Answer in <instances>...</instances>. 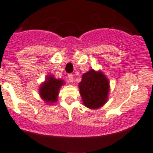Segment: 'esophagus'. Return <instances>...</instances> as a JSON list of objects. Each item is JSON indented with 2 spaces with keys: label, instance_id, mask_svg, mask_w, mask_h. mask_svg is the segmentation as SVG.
Masks as SVG:
<instances>
[{
  "label": "esophagus",
  "instance_id": "obj_1",
  "mask_svg": "<svg viewBox=\"0 0 153 153\" xmlns=\"http://www.w3.org/2000/svg\"><path fill=\"white\" fill-rule=\"evenodd\" d=\"M67 77H68V80H69V82H72L73 81H74V76H73V74H68Z\"/></svg>",
  "mask_w": 153,
  "mask_h": 153
}]
</instances>
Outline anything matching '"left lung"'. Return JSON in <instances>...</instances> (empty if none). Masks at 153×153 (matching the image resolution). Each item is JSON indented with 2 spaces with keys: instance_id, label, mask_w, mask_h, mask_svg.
I'll list each match as a JSON object with an SVG mask.
<instances>
[{
  "instance_id": "left-lung-1",
  "label": "left lung",
  "mask_w": 153,
  "mask_h": 153,
  "mask_svg": "<svg viewBox=\"0 0 153 153\" xmlns=\"http://www.w3.org/2000/svg\"><path fill=\"white\" fill-rule=\"evenodd\" d=\"M79 87L83 104L89 108H100L107 102L109 82L102 72L90 70L84 74Z\"/></svg>"
}]
</instances>
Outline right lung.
Here are the masks:
<instances>
[{"mask_svg": "<svg viewBox=\"0 0 153 153\" xmlns=\"http://www.w3.org/2000/svg\"><path fill=\"white\" fill-rule=\"evenodd\" d=\"M64 84V81L57 79L53 76H48L47 79L40 87V96L47 103L55 102L57 99L59 89Z\"/></svg>", "mask_w": 153, "mask_h": 153, "instance_id": "add662e5", "label": "right lung"}]
</instances>
